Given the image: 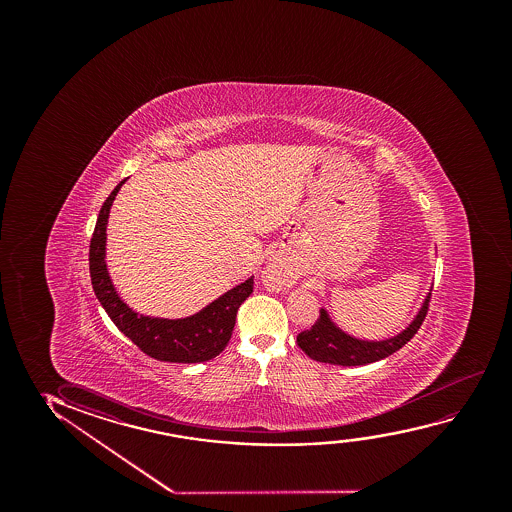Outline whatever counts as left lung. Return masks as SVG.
Listing matches in <instances>:
<instances>
[{
	"mask_svg": "<svg viewBox=\"0 0 512 512\" xmlns=\"http://www.w3.org/2000/svg\"><path fill=\"white\" fill-rule=\"evenodd\" d=\"M428 301H430V292L421 302V308L406 329L400 330L395 336L379 339V341L360 339L344 332L330 318L329 311L322 308L320 318L316 320L315 325L297 336V344L309 358L323 364L344 365V367L372 364L400 350L418 332L427 315Z\"/></svg>",
	"mask_w": 512,
	"mask_h": 512,
	"instance_id": "8db88e82",
	"label": "left lung"
}]
</instances>
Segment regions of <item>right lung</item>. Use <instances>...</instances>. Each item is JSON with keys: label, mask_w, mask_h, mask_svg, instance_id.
I'll return each mask as SVG.
<instances>
[{"label": "right lung", "mask_w": 512, "mask_h": 512, "mask_svg": "<svg viewBox=\"0 0 512 512\" xmlns=\"http://www.w3.org/2000/svg\"><path fill=\"white\" fill-rule=\"evenodd\" d=\"M126 180L113 189L99 211L89 250L94 294L112 322L148 357L175 364H199L217 357L231 339L236 313L253 292V276L227 290L206 308L185 318L141 315L122 301L106 266V225L115 196Z\"/></svg>", "instance_id": "right-lung-1"}]
</instances>
